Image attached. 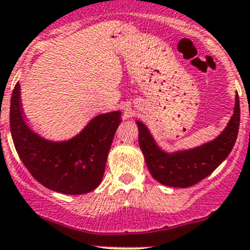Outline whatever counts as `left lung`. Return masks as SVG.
<instances>
[{"label": "left lung", "mask_w": 250, "mask_h": 250, "mask_svg": "<svg viewBox=\"0 0 250 250\" xmlns=\"http://www.w3.org/2000/svg\"><path fill=\"white\" fill-rule=\"evenodd\" d=\"M239 98L236 94L233 115L225 129L215 138L197 147L166 152L156 144L148 128L140 121L139 146L153 179L172 188H188L211 174L224 162L236 143L239 128Z\"/></svg>", "instance_id": "obj_1"}]
</instances>
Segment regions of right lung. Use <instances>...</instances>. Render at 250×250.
Instances as JSON below:
<instances>
[{"mask_svg":"<svg viewBox=\"0 0 250 250\" xmlns=\"http://www.w3.org/2000/svg\"><path fill=\"white\" fill-rule=\"evenodd\" d=\"M121 111L102 113L89 121L76 137L52 141L35 133L25 122L17 83L11 98V133L20 160L31 175L49 190L83 195L102 183Z\"/></svg>","mask_w":250,"mask_h":250,"instance_id":"add662e5","label":"right lung"}]
</instances>
